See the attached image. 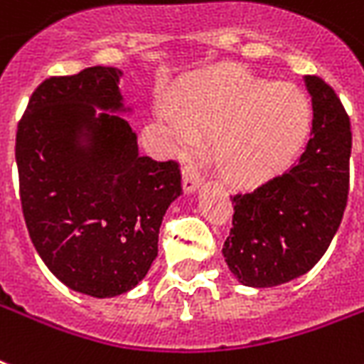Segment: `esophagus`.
<instances>
[{"instance_id":"obj_1","label":"esophagus","mask_w":364,"mask_h":364,"mask_svg":"<svg viewBox=\"0 0 364 364\" xmlns=\"http://www.w3.org/2000/svg\"><path fill=\"white\" fill-rule=\"evenodd\" d=\"M200 183L202 173L196 166H193V164L183 166V188H185V193H193V191H196V188L200 187Z\"/></svg>"}]
</instances>
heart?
<instances>
[{"instance_id": "1", "label": "heart", "mask_w": 364, "mask_h": 364, "mask_svg": "<svg viewBox=\"0 0 364 364\" xmlns=\"http://www.w3.org/2000/svg\"><path fill=\"white\" fill-rule=\"evenodd\" d=\"M158 114L177 151L187 152L198 135L215 137L213 164L227 181L257 185L292 162L313 122L305 93L274 85L246 70L200 82L179 101H162Z\"/></svg>"}]
</instances>
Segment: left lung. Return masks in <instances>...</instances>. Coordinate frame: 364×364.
I'll return each mask as SVG.
<instances>
[{
  "mask_svg": "<svg viewBox=\"0 0 364 364\" xmlns=\"http://www.w3.org/2000/svg\"><path fill=\"white\" fill-rule=\"evenodd\" d=\"M313 137L290 170L232 194V227L223 256L246 287H277L307 273L342 223L349 194L351 126L336 91L305 76Z\"/></svg>",
  "mask_w": 364,
  "mask_h": 364,
  "instance_id": "obj_1",
  "label": "left lung"
}]
</instances>
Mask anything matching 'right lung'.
<instances>
[{"label": "right lung", "instance_id": "1", "mask_svg": "<svg viewBox=\"0 0 364 364\" xmlns=\"http://www.w3.org/2000/svg\"><path fill=\"white\" fill-rule=\"evenodd\" d=\"M112 66L51 76L16 127L18 193L38 254L76 292L110 298L145 279L158 256L164 213L181 194L179 162L141 156L120 110ZM82 132L87 147L79 146Z\"/></svg>", "mask_w": 364, "mask_h": 364}]
</instances>
